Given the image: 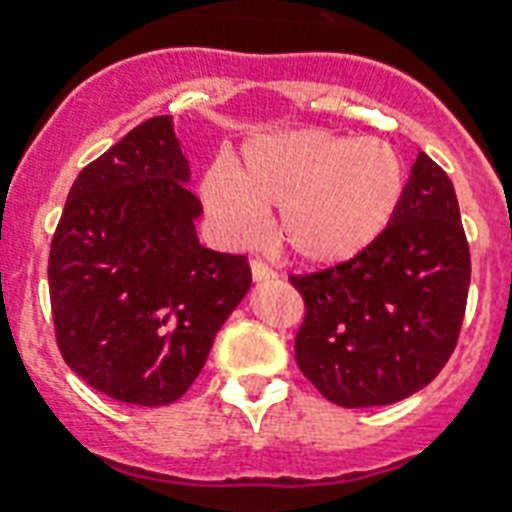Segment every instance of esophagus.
I'll return each mask as SVG.
<instances>
[{"label": "esophagus", "mask_w": 512, "mask_h": 512, "mask_svg": "<svg viewBox=\"0 0 512 512\" xmlns=\"http://www.w3.org/2000/svg\"><path fill=\"white\" fill-rule=\"evenodd\" d=\"M249 265H252V279L255 281H268L276 276V271H273L271 265H265L263 260H252Z\"/></svg>", "instance_id": "esophagus-1"}]
</instances>
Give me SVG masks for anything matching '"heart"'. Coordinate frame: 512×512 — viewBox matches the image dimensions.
<instances>
[{"instance_id": "heart-1", "label": "heart", "mask_w": 512, "mask_h": 512, "mask_svg": "<svg viewBox=\"0 0 512 512\" xmlns=\"http://www.w3.org/2000/svg\"><path fill=\"white\" fill-rule=\"evenodd\" d=\"M404 185V162L385 140L295 130L255 140L233 172L215 167L201 196L233 239H249L260 212L279 209L276 239L297 260L327 265L385 231Z\"/></svg>"}]
</instances>
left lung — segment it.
Listing matches in <instances>:
<instances>
[{
    "label": "left lung",
    "mask_w": 512,
    "mask_h": 512,
    "mask_svg": "<svg viewBox=\"0 0 512 512\" xmlns=\"http://www.w3.org/2000/svg\"><path fill=\"white\" fill-rule=\"evenodd\" d=\"M300 372L345 409L396 404L438 377L460 340L470 247L457 193L428 154L385 231L350 260L292 273Z\"/></svg>",
    "instance_id": "obj_1"
}]
</instances>
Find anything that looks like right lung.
I'll return each instance as SVG.
<instances>
[{"label": "right lung", "instance_id": "add662e5", "mask_svg": "<svg viewBox=\"0 0 512 512\" xmlns=\"http://www.w3.org/2000/svg\"><path fill=\"white\" fill-rule=\"evenodd\" d=\"M170 116H154L90 162L50 247V305L63 361L108 398L172 404L252 284L244 255L196 239L201 201Z\"/></svg>", "mask_w": 512, "mask_h": 512}]
</instances>
